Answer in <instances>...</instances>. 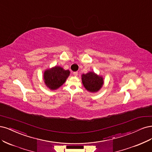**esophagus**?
<instances>
[{
  "instance_id": "esophagus-1",
  "label": "esophagus",
  "mask_w": 152,
  "mask_h": 152,
  "mask_svg": "<svg viewBox=\"0 0 152 152\" xmlns=\"http://www.w3.org/2000/svg\"><path fill=\"white\" fill-rule=\"evenodd\" d=\"M77 72H73V75H74L75 76H77Z\"/></svg>"
}]
</instances>
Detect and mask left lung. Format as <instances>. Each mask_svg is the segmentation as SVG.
Here are the masks:
<instances>
[{
  "label": "left lung",
  "instance_id": "obj_1",
  "mask_svg": "<svg viewBox=\"0 0 152 152\" xmlns=\"http://www.w3.org/2000/svg\"><path fill=\"white\" fill-rule=\"evenodd\" d=\"M81 80L85 89L91 93L99 91L104 85V77L94 72H88L81 75Z\"/></svg>",
  "mask_w": 152,
  "mask_h": 152
}]
</instances>
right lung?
<instances>
[{"instance_id":"obj_1","label":"right lung","mask_w":152,"mask_h":152,"mask_svg":"<svg viewBox=\"0 0 152 152\" xmlns=\"http://www.w3.org/2000/svg\"><path fill=\"white\" fill-rule=\"evenodd\" d=\"M69 75V70H65L61 66H56L44 71V83L48 88L56 90L66 82Z\"/></svg>"}]
</instances>
